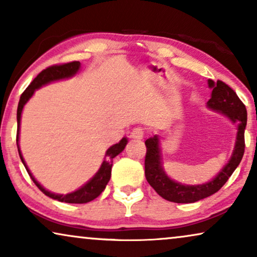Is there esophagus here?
Returning a JSON list of instances; mask_svg holds the SVG:
<instances>
[{
    "label": "esophagus",
    "mask_w": 257,
    "mask_h": 257,
    "mask_svg": "<svg viewBox=\"0 0 257 257\" xmlns=\"http://www.w3.org/2000/svg\"><path fill=\"white\" fill-rule=\"evenodd\" d=\"M145 136V131L143 127H136L131 131V138L133 139H143Z\"/></svg>",
    "instance_id": "34e87169"
}]
</instances>
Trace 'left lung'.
Instances as JSON below:
<instances>
[{
    "instance_id": "left-lung-1",
    "label": "left lung",
    "mask_w": 257,
    "mask_h": 257,
    "mask_svg": "<svg viewBox=\"0 0 257 257\" xmlns=\"http://www.w3.org/2000/svg\"><path fill=\"white\" fill-rule=\"evenodd\" d=\"M208 86L212 89V96L207 101V107L223 114L233 124L237 125L236 140L230 159L224 165L219 174L212 180L202 185H182L174 181L165 172L161 158L160 140L157 135L145 142V177L149 184L161 198L177 203H192L208 198L216 193L226 184L228 179L238 165L244 153V130L247 125V110L234 90L221 80L215 83L208 79Z\"/></svg>"
}]
</instances>
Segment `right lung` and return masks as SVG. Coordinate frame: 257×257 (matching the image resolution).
Here are the masks:
<instances>
[{
	"label": "right lung",
	"mask_w": 257,
	"mask_h": 257,
	"mask_svg": "<svg viewBox=\"0 0 257 257\" xmlns=\"http://www.w3.org/2000/svg\"><path fill=\"white\" fill-rule=\"evenodd\" d=\"M80 69V63L79 62H71L66 63V64H61V65H54L50 66V68H47L43 70L41 73H38V76L35 78L33 82L30 83V85L27 87L26 91L22 93V96L20 98L19 107H17V149H19V154L21 160L26 167L28 173H29L30 178L33 179L35 185L37 186L38 188L41 189L42 192L44 193L45 195L49 196V198L58 200L61 202H66V203H86L92 201L97 198V196L100 195V193L104 191L105 187H106L107 182L110 181L111 178V168L112 164H113V159L118 156L119 153H121L124 151L126 144H127V138L124 137L120 142L118 144H114L112 145L110 149H108L106 152H105V157L103 163H101L99 170L96 174L93 175L92 178L90 179L86 184H84L82 187L76 189L75 192L68 193V194H56V193H52L48 189H45L43 186H42L40 182H38L36 179L34 178L33 173H31L29 167L27 166L26 161L23 159L22 152L20 150V128H21V117H22V111L24 105L28 103V100L33 97L34 92L36 90L40 89V87L47 85L49 83L56 82V80H62L66 78H71L76 75L77 72L79 71Z\"/></svg>",
	"instance_id": "right-lung-1"
}]
</instances>
